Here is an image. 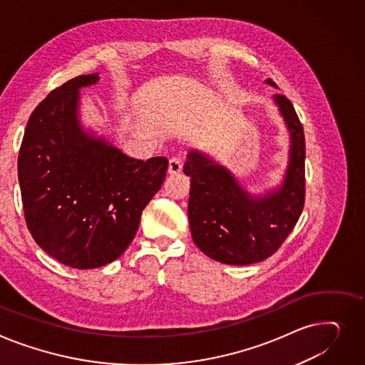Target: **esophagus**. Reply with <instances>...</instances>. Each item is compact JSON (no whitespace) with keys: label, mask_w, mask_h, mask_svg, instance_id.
<instances>
[{"label":"esophagus","mask_w":365,"mask_h":365,"mask_svg":"<svg viewBox=\"0 0 365 365\" xmlns=\"http://www.w3.org/2000/svg\"><path fill=\"white\" fill-rule=\"evenodd\" d=\"M183 167L180 157H172L168 161V173H179Z\"/></svg>","instance_id":"1"}]
</instances>
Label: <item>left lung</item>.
<instances>
[{
    "label": "left lung",
    "instance_id": "1",
    "mask_svg": "<svg viewBox=\"0 0 365 365\" xmlns=\"http://www.w3.org/2000/svg\"><path fill=\"white\" fill-rule=\"evenodd\" d=\"M267 83L276 86L272 79ZM274 101L290 133L289 164L279 189L254 197L226 167L200 151H190L183 165L185 175L190 176L187 214L192 239L207 257L223 264L247 265L272 257L304 210V129L284 95L276 93Z\"/></svg>",
    "mask_w": 365,
    "mask_h": 365
}]
</instances>
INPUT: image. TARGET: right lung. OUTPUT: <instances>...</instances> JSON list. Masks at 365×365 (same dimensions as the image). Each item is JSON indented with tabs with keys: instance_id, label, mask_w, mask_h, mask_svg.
<instances>
[{
	"instance_id": "obj_1",
	"label": "right lung",
	"mask_w": 365,
	"mask_h": 365,
	"mask_svg": "<svg viewBox=\"0 0 365 365\" xmlns=\"http://www.w3.org/2000/svg\"><path fill=\"white\" fill-rule=\"evenodd\" d=\"M98 79V73L82 75L48 93L29 117L17 160L32 237L81 270L126 251L168 168L165 157L136 160L82 129L79 89Z\"/></svg>"
}]
</instances>
